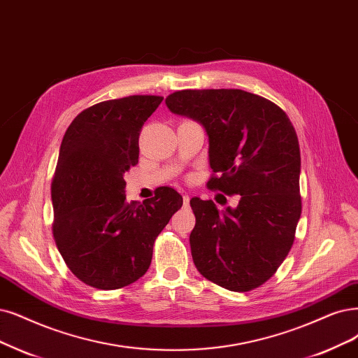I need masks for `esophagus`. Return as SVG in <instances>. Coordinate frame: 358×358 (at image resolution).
<instances>
[{"mask_svg":"<svg viewBox=\"0 0 358 358\" xmlns=\"http://www.w3.org/2000/svg\"><path fill=\"white\" fill-rule=\"evenodd\" d=\"M182 203H184V206H189L190 205V196L189 194H184L182 196Z\"/></svg>","mask_w":358,"mask_h":358,"instance_id":"34e87169","label":"esophagus"}]
</instances>
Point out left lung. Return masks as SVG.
Returning <instances> with one entry per match:
<instances>
[{
    "label": "left lung",
    "mask_w": 358,
    "mask_h": 358,
    "mask_svg": "<svg viewBox=\"0 0 358 358\" xmlns=\"http://www.w3.org/2000/svg\"><path fill=\"white\" fill-rule=\"evenodd\" d=\"M165 103L203 127L210 168L220 174L208 187L241 196L236 208L224 209L201 197L190 201L196 268L233 292L261 286L287 257L301 217V155L292 124L279 106L243 90H182Z\"/></svg>",
    "instance_id": "obj_1"
}]
</instances>
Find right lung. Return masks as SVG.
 <instances>
[{"label": "right lung", "instance_id": "right-lung-1", "mask_svg": "<svg viewBox=\"0 0 358 358\" xmlns=\"http://www.w3.org/2000/svg\"><path fill=\"white\" fill-rule=\"evenodd\" d=\"M164 97L129 96L79 113L62 140L51 186L52 234L66 266L88 286L112 290L149 270L153 243L182 205L164 187L128 203L125 172L138 162V136Z\"/></svg>", "mask_w": 358, "mask_h": 358}]
</instances>
